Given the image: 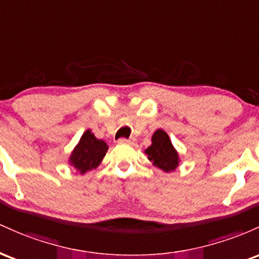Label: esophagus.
Segmentation results:
<instances>
[{
  "instance_id": "34e87169",
  "label": "esophagus",
  "mask_w": 259,
  "mask_h": 259,
  "mask_svg": "<svg viewBox=\"0 0 259 259\" xmlns=\"http://www.w3.org/2000/svg\"><path fill=\"white\" fill-rule=\"evenodd\" d=\"M136 139L131 138V139H126V138H121L118 139V144H127V145H133L135 144Z\"/></svg>"
}]
</instances>
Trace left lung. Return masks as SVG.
<instances>
[{
  "label": "left lung",
  "mask_w": 259,
  "mask_h": 259,
  "mask_svg": "<svg viewBox=\"0 0 259 259\" xmlns=\"http://www.w3.org/2000/svg\"><path fill=\"white\" fill-rule=\"evenodd\" d=\"M148 155V160L152 161L155 167H159L164 172L175 171L181 162L179 153L175 149L168 135L164 130L159 128L153 133L152 144L144 150Z\"/></svg>",
  "instance_id": "left-lung-1"
}]
</instances>
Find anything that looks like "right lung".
<instances>
[{
    "label": "right lung",
    "mask_w": 259,
    "mask_h": 259,
    "mask_svg": "<svg viewBox=\"0 0 259 259\" xmlns=\"http://www.w3.org/2000/svg\"><path fill=\"white\" fill-rule=\"evenodd\" d=\"M109 145L103 139H98L91 130H87L69 155L68 164L80 175L97 168L106 155Z\"/></svg>",
    "instance_id": "add662e5"
}]
</instances>
